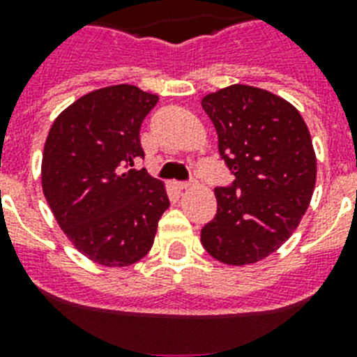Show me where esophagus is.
I'll use <instances>...</instances> for the list:
<instances>
[{"instance_id": "esophagus-1", "label": "esophagus", "mask_w": 357, "mask_h": 357, "mask_svg": "<svg viewBox=\"0 0 357 357\" xmlns=\"http://www.w3.org/2000/svg\"><path fill=\"white\" fill-rule=\"evenodd\" d=\"M191 185H195V181H191V182H176V189H182V191H184V189H189V188H191Z\"/></svg>"}]
</instances>
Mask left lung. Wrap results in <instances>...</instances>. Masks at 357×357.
<instances>
[{"instance_id":"left-lung-1","label":"left lung","mask_w":357,"mask_h":357,"mask_svg":"<svg viewBox=\"0 0 357 357\" xmlns=\"http://www.w3.org/2000/svg\"><path fill=\"white\" fill-rule=\"evenodd\" d=\"M202 107L234 175L214 189L218 211L202 229V245L225 264L257 263L288 241L313 197L317 155L307 125L284 98L252 85L207 94Z\"/></svg>"}]
</instances>
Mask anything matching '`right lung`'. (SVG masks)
I'll use <instances>...</instances> for the list:
<instances>
[{"mask_svg":"<svg viewBox=\"0 0 357 357\" xmlns=\"http://www.w3.org/2000/svg\"><path fill=\"white\" fill-rule=\"evenodd\" d=\"M159 96L128 84L93 91L50 128L43 191L56 223L78 252L109 268L143 259L169 207L162 182L146 169L141 123Z\"/></svg>","mask_w":357,"mask_h":357,"instance_id":"right-lung-1","label":"right lung"}]
</instances>
